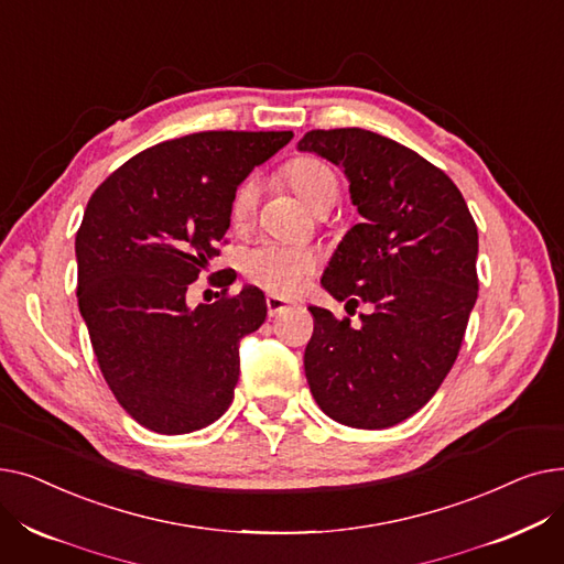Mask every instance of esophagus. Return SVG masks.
Returning <instances> with one entry per match:
<instances>
[{
	"instance_id": "1",
	"label": "esophagus",
	"mask_w": 564,
	"mask_h": 564,
	"mask_svg": "<svg viewBox=\"0 0 564 564\" xmlns=\"http://www.w3.org/2000/svg\"><path fill=\"white\" fill-rule=\"evenodd\" d=\"M290 308V302L288 300H283V297H267V315L270 317H276V315H281V313H285Z\"/></svg>"
}]
</instances>
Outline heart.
I'll use <instances>...</instances> for the list:
<instances>
[{"mask_svg":"<svg viewBox=\"0 0 564 564\" xmlns=\"http://www.w3.org/2000/svg\"><path fill=\"white\" fill-rule=\"evenodd\" d=\"M285 175L292 189L297 192V196L311 207V210L324 198L338 196L340 189L334 169L317 158H300L290 162ZM256 200L258 185L253 177H249V181L237 187L230 203V217L235 226H245L253 217ZM240 267L245 276L258 288L288 297V294H294L304 288L308 276L315 272L317 258L306 247L262 242L242 253Z\"/></svg>","mask_w":564,"mask_h":564,"instance_id":"obj_1","label":"heart"}]
</instances>
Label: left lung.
<instances>
[{
    "label": "left lung",
    "mask_w": 564,
    "mask_h": 564,
    "mask_svg": "<svg viewBox=\"0 0 564 564\" xmlns=\"http://www.w3.org/2000/svg\"><path fill=\"white\" fill-rule=\"evenodd\" d=\"M297 148L343 169L364 217L336 247L322 288L345 308H372L351 327L308 306L311 393L336 423L398 425L430 402L459 354L478 300L476 221L451 177L393 139L311 130Z\"/></svg>",
    "instance_id": "left-lung-1"
}]
</instances>
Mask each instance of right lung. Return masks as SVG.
I'll return each instance as SVG.
<instances>
[{"label": "right lung", "mask_w": 564, "mask_h": 564, "mask_svg": "<svg viewBox=\"0 0 564 564\" xmlns=\"http://www.w3.org/2000/svg\"><path fill=\"white\" fill-rule=\"evenodd\" d=\"M292 132H196L116 169L88 200L75 237L77 302L111 393L158 434L215 423L232 402L240 340L267 315L245 285L215 304L187 288L215 256L245 177Z\"/></svg>", "instance_id": "1"}]
</instances>
